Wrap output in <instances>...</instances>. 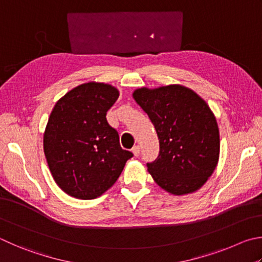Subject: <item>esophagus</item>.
I'll return each mask as SVG.
<instances>
[{
    "instance_id": "1",
    "label": "esophagus",
    "mask_w": 262,
    "mask_h": 262,
    "mask_svg": "<svg viewBox=\"0 0 262 262\" xmlns=\"http://www.w3.org/2000/svg\"><path fill=\"white\" fill-rule=\"evenodd\" d=\"M132 151H133V154H134V156H135V157H139V156H140L141 147H140L139 145H135V146L133 147V149H132Z\"/></svg>"
}]
</instances>
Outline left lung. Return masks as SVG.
Listing matches in <instances>:
<instances>
[{
  "mask_svg": "<svg viewBox=\"0 0 262 262\" xmlns=\"http://www.w3.org/2000/svg\"><path fill=\"white\" fill-rule=\"evenodd\" d=\"M154 123L159 155L147 170L156 183L173 194L198 190L216 167L220 136L206 102L179 84L141 88L133 94Z\"/></svg>",
  "mask_w": 262,
  "mask_h": 262,
  "instance_id": "1",
  "label": "left lung"
}]
</instances>
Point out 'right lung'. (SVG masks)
Listing matches in <instances>:
<instances>
[{
	"mask_svg": "<svg viewBox=\"0 0 262 262\" xmlns=\"http://www.w3.org/2000/svg\"><path fill=\"white\" fill-rule=\"evenodd\" d=\"M119 92L110 84L88 82L64 95L52 110L43 147L57 185L78 199L97 198L120 177L133 154L123 150L106 113Z\"/></svg>",
	"mask_w": 262,
	"mask_h": 262,
	"instance_id": "1",
	"label": "right lung"
}]
</instances>
